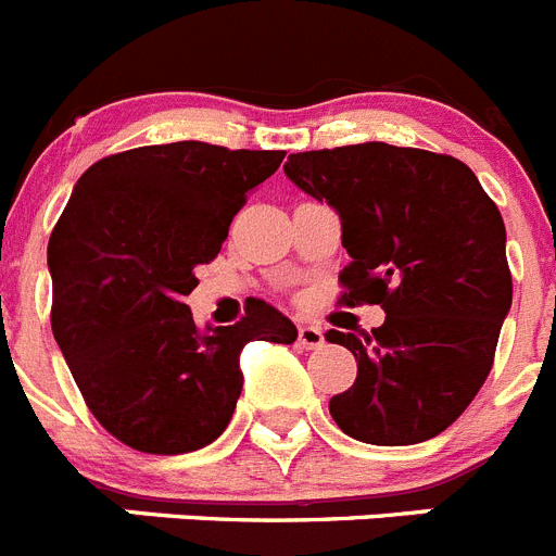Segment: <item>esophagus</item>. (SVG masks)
Listing matches in <instances>:
<instances>
[{
	"label": "esophagus",
	"instance_id": "obj_1",
	"mask_svg": "<svg viewBox=\"0 0 556 556\" xmlns=\"http://www.w3.org/2000/svg\"><path fill=\"white\" fill-rule=\"evenodd\" d=\"M299 343L304 349H321L324 346V332L313 324H299Z\"/></svg>",
	"mask_w": 556,
	"mask_h": 556
}]
</instances>
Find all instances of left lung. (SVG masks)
<instances>
[{
  "mask_svg": "<svg viewBox=\"0 0 556 556\" xmlns=\"http://www.w3.org/2000/svg\"><path fill=\"white\" fill-rule=\"evenodd\" d=\"M285 174L340 213V302L384 309L371 332L324 334L357 359L334 424L374 446L434 438L488 379L513 304L496 202L463 160L382 141L290 154Z\"/></svg>",
  "mask_w": 556,
  "mask_h": 556,
  "instance_id": "1",
  "label": "left lung"
}]
</instances>
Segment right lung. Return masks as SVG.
Here are the masks:
<instances>
[{
	"instance_id": "obj_1",
	"label": "right lung",
	"mask_w": 556,
	"mask_h": 556,
	"mask_svg": "<svg viewBox=\"0 0 556 556\" xmlns=\"http://www.w3.org/2000/svg\"><path fill=\"white\" fill-rule=\"evenodd\" d=\"M285 152L177 141L108 154L74 185L49 238L52 332L85 404L124 446L185 454L227 429L249 340L293 343L263 299L199 332L185 296L249 193Z\"/></svg>"
}]
</instances>
